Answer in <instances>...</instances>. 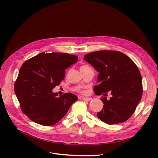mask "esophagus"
<instances>
[{
	"label": "esophagus",
	"mask_w": 158,
	"mask_h": 158,
	"mask_svg": "<svg viewBox=\"0 0 158 158\" xmlns=\"http://www.w3.org/2000/svg\"><path fill=\"white\" fill-rule=\"evenodd\" d=\"M82 99L83 101H90L92 100V98H82Z\"/></svg>",
	"instance_id": "esophagus-1"
}]
</instances>
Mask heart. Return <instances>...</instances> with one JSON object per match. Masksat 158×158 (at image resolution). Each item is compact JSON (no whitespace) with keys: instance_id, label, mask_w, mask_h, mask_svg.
<instances>
[{"instance_id":"b5f03b06","label":"heart","mask_w":158,"mask_h":158,"mask_svg":"<svg viewBox=\"0 0 158 158\" xmlns=\"http://www.w3.org/2000/svg\"><path fill=\"white\" fill-rule=\"evenodd\" d=\"M89 66L87 65H86V64H83L82 65H81V69H83V68H85V67H88ZM81 93L82 94H85V92L84 91H81Z\"/></svg>"}]
</instances>
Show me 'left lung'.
<instances>
[{
  "label": "left lung",
  "mask_w": 158,
  "mask_h": 158,
  "mask_svg": "<svg viewBox=\"0 0 158 158\" xmlns=\"http://www.w3.org/2000/svg\"><path fill=\"white\" fill-rule=\"evenodd\" d=\"M84 60L99 73L96 95L110 91L109 100L103 98L104 107L98 118L108 124L125 122L132 115L143 94L142 77L136 65L126 54L116 51H100L84 56Z\"/></svg>",
  "instance_id": "1"
}]
</instances>
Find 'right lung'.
Segmentation results:
<instances>
[{"mask_svg":"<svg viewBox=\"0 0 158 158\" xmlns=\"http://www.w3.org/2000/svg\"><path fill=\"white\" fill-rule=\"evenodd\" d=\"M78 60L67 53L42 52L22 65L14 91L23 113L32 121L52 126L67 114L77 97L71 93L58 96L52 89L64 79L65 69Z\"/></svg>","mask_w":158,"mask_h":158,"instance_id":"right-lung-1","label":"right lung"}]
</instances>
